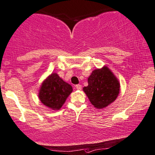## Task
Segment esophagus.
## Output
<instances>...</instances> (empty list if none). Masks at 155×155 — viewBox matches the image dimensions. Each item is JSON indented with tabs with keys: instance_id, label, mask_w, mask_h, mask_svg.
Instances as JSON below:
<instances>
[{
	"instance_id": "34e87169",
	"label": "esophagus",
	"mask_w": 155,
	"mask_h": 155,
	"mask_svg": "<svg viewBox=\"0 0 155 155\" xmlns=\"http://www.w3.org/2000/svg\"><path fill=\"white\" fill-rule=\"evenodd\" d=\"M76 88L78 90H81V84H77V85H76Z\"/></svg>"
}]
</instances>
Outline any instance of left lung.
<instances>
[{"mask_svg":"<svg viewBox=\"0 0 155 155\" xmlns=\"http://www.w3.org/2000/svg\"><path fill=\"white\" fill-rule=\"evenodd\" d=\"M88 84L83 90L96 108H105L118 97L120 84L107 66L94 70L88 78Z\"/></svg>","mask_w":155,"mask_h":155,"instance_id":"1","label":"left lung"}]
</instances>
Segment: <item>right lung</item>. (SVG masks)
<instances>
[{
    "mask_svg": "<svg viewBox=\"0 0 155 155\" xmlns=\"http://www.w3.org/2000/svg\"><path fill=\"white\" fill-rule=\"evenodd\" d=\"M73 91L72 87L61 79L56 73H52L43 81L38 98L45 106L53 110H58Z\"/></svg>",
    "mask_w": 155,
    "mask_h": 155,
    "instance_id": "1",
    "label": "right lung"
}]
</instances>
